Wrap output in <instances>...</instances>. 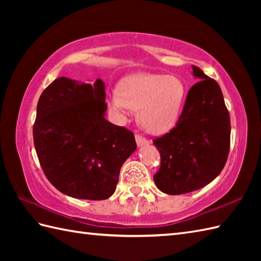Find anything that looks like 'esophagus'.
Returning a JSON list of instances; mask_svg holds the SVG:
<instances>
[{
	"instance_id": "1",
	"label": "esophagus",
	"mask_w": 261,
	"mask_h": 261,
	"mask_svg": "<svg viewBox=\"0 0 261 261\" xmlns=\"http://www.w3.org/2000/svg\"><path fill=\"white\" fill-rule=\"evenodd\" d=\"M136 141H137L138 147L149 145V141L146 139V138L142 137V136H139V135H136Z\"/></svg>"
}]
</instances>
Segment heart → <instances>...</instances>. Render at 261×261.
Returning <instances> with one entry per match:
<instances>
[{
  "label": "heart",
  "mask_w": 261,
  "mask_h": 261,
  "mask_svg": "<svg viewBox=\"0 0 261 261\" xmlns=\"http://www.w3.org/2000/svg\"><path fill=\"white\" fill-rule=\"evenodd\" d=\"M184 83L177 76L137 74L121 82L119 90L109 95V105L116 114L124 116L130 109L138 112L143 130L162 135L174 127L185 102Z\"/></svg>",
  "instance_id": "obj_1"
}]
</instances>
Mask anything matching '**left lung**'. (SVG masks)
I'll return each instance as SVG.
<instances>
[{
    "label": "left lung",
    "mask_w": 261,
    "mask_h": 261,
    "mask_svg": "<svg viewBox=\"0 0 261 261\" xmlns=\"http://www.w3.org/2000/svg\"><path fill=\"white\" fill-rule=\"evenodd\" d=\"M199 80L188 91L184 109L168 134L153 140L160 168L153 180L169 195L210 184L222 171L230 150V114L218 83L193 66Z\"/></svg>",
    "instance_id": "8db88e82"
}]
</instances>
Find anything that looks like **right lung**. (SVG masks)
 Instances as JSON below:
<instances>
[{"mask_svg":"<svg viewBox=\"0 0 261 261\" xmlns=\"http://www.w3.org/2000/svg\"><path fill=\"white\" fill-rule=\"evenodd\" d=\"M105 85L59 77L42 92L33 142L48 180L66 195L101 201L115 192L135 136L104 118Z\"/></svg>","mask_w":261,"mask_h":261,"instance_id":"add662e5","label":"right lung"}]
</instances>
